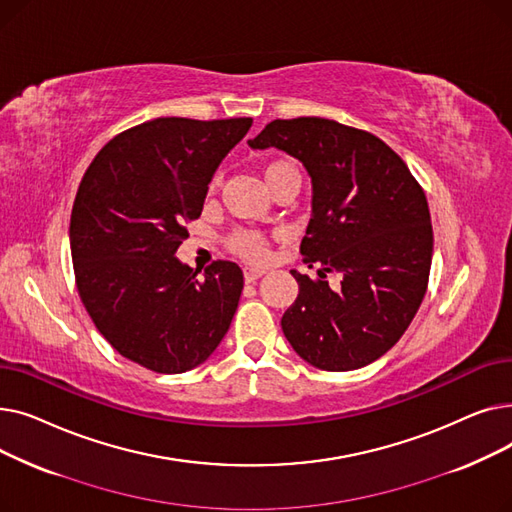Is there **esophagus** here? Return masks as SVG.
Returning a JSON list of instances; mask_svg holds the SVG:
<instances>
[{
	"label": "esophagus",
	"mask_w": 512,
	"mask_h": 512,
	"mask_svg": "<svg viewBox=\"0 0 512 512\" xmlns=\"http://www.w3.org/2000/svg\"><path fill=\"white\" fill-rule=\"evenodd\" d=\"M242 276H245V282H255V280H259L261 276H263V272L261 270H255V267H245V270H242Z\"/></svg>",
	"instance_id": "obj_1"
}]
</instances>
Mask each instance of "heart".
<instances>
[{"label": "heart", "instance_id": "b5f03b06", "mask_svg": "<svg viewBox=\"0 0 512 512\" xmlns=\"http://www.w3.org/2000/svg\"><path fill=\"white\" fill-rule=\"evenodd\" d=\"M286 170H292V164H288L286 159H267L261 164V172H263L267 186H270ZM228 249L234 255H238L240 259H245L255 265H261L270 259V242H267V238L255 230L232 232L228 236Z\"/></svg>", "mask_w": 512, "mask_h": 512}]
</instances>
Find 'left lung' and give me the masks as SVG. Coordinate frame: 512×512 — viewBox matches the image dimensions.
Returning <instances> with one entry per match:
<instances>
[{
  "mask_svg": "<svg viewBox=\"0 0 512 512\" xmlns=\"http://www.w3.org/2000/svg\"><path fill=\"white\" fill-rule=\"evenodd\" d=\"M249 145L297 157L313 182L301 253L319 272H290L299 297L282 315L286 340L326 371L380 359L409 328L429 282L434 232L421 184L382 139L336 120H274ZM328 273L341 276L338 289Z\"/></svg>",
  "mask_w": 512,
  "mask_h": 512,
  "instance_id": "1",
  "label": "left lung"
}]
</instances>
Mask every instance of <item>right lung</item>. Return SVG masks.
Instances as JSON below:
<instances>
[{
	"instance_id": "1",
	"label": "right lung",
	"mask_w": 512,
	"mask_h": 512,
	"mask_svg": "<svg viewBox=\"0 0 512 512\" xmlns=\"http://www.w3.org/2000/svg\"><path fill=\"white\" fill-rule=\"evenodd\" d=\"M253 118H155L107 143L70 215L76 288L116 351L155 373L201 365L230 328L242 270L213 261L203 278L174 253L203 211L207 184Z\"/></svg>"
}]
</instances>
